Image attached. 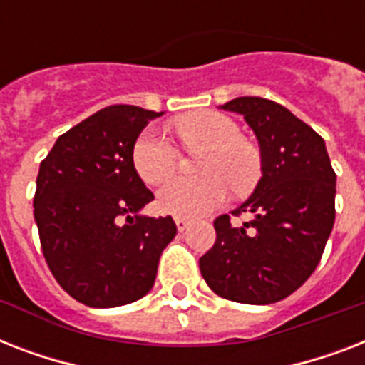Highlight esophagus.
<instances>
[{"label":"esophagus","mask_w":365,"mask_h":365,"mask_svg":"<svg viewBox=\"0 0 365 365\" xmlns=\"http://www.w3.org/2000/svg\"><path fill=\"white\" fill-rule=\"evenodd\" d=\"M174 222H176V227H178V231H180V233H183V231H185V229L191 225V222H189V220H185V217H176Z\"/></svg>","instance_id":"esophagus-1"}]
</instances>
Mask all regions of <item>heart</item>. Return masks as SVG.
I'll return each instance as SVG.
<instances>
[{"mask_svg": "<svg viewBox=\"0 0 365 365\" xmlns=\"http://www.w3.org/2000/svg\"><path fill=\"white\" fill-rule=\"evenodd\" d=\"M176 132L189 151L206 149L199 159V172L205 176L166 183L157 197L160 210L180 217H200L222 205L229 185L239 195L254 189L261 176L259 151L244 140L231 117L195 111L178 119ZM132 163L143 182L160 185L176 174L180 151L159 128L149 126L134 143Z\"/></svg>", "mask_w": 365, "mask_h": 365, "instance_id": "b5f03b06", "label": "heart"}]
</instances>
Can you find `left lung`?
Listing matches in <instances>:
<instances>
[{
    "label": "left lung",
    "mask_w": 365,
    "mask_h": 365,
    "mask_svg": "<svg viewBox=\"0 0 365 365\" xmlns=\"http://www.w3.org/2000/svg\"><path fill=\"white\" fill-rule=\"evenodd\" d=\"M222 110L244 117L261 151L257 187L233 216L214 220L216 242L199 259L200 274L223 299L269 305L311 277L335 222V172L326 143L284 106L240 96Z\"/></svg>",
    "instance_id": "obj_1"
}]
</instances>
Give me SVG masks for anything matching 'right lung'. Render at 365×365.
Returning <instances> with one entry per match:
<instances>
[{
    "label": "right lung",
    "instance_id": "obj_1",
    "mask_svg": "<svg viewBox=\"0 0 365 365\" xmlns=\"http://www.w3.org/2000/svg\"><path fill=\"white\" fill-rule=\"evenodd\" d=\"M159 115L138 106L104 108L64 132L41 160L34 217L43 255L83 305L110 309L143 297L176 237L170 216H140L153 193L132 163L140 132Z\"/></svg>",
    "mask_w": 365,
    "mask_h": 365
}]
</instances>
